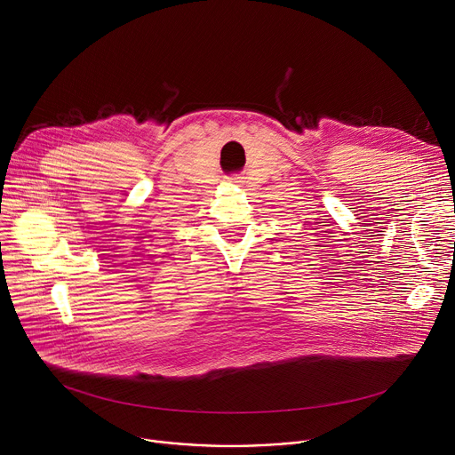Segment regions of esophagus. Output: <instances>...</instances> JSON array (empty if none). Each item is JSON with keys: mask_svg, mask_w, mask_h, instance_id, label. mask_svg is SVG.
Here are the masks:
<instances>
[{"mask_svg": "<svg viewBox=\"0 0 455 455\" xmlns=\"http://www.w3.org/2000/svg\"><path fill=\"white\" fill-rule=\"evenodd\" d=\"M230 180H232V181H237V178H230Z\"/></svg>", "mask_w": 455, "mask_h": 455, "instance_id": "1", "label": "esophagus"}]
</instances>
